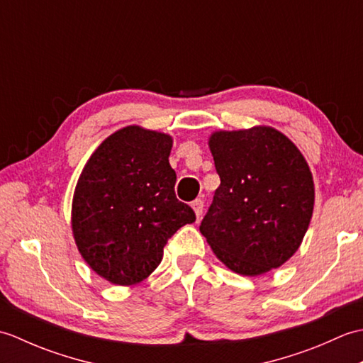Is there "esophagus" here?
Returning <instances> with one entry per match:
<instances>
[{"label": "esophagus", "instance_id": "obj_1", "mask_svg": "<svg viewBox=\"0 0 363 363\" xmlns=\"http://www.w3.org/2000/svg\"><path fill=\"white\" fill-rule=\"evenodd\" d=\"M191 207H194V211H195V213H196V218L199 220L201 218V215H203V211H204V201L203 199H195L194 203H191Z\"/></svg>", "mask_w": 363, "mask_h": 363}]
</instances>
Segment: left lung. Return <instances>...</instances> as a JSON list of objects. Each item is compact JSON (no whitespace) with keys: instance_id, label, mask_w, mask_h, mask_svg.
<instances>
[{"instance_id":"left-lung-1","label":"left lung","mask_w":363,"mask_h":363,"mask_svg":"<svg viewBox=\"0 0 363 363\" xmlns=\"http://www.w3.org/2000/svg\"><path fill=\"white\" fill-rule=\"evenodd\" d=\"M209 148L221 182L199 230L238 274L279 268L298 251L313 212V177L304 156L269 126L217 130Z\"/></svg>"}]
</instances>
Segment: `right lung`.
Segmentation results:
<instances>
[{
	"instance_id": "add662e5",
	"label": "right lung",
	"mask_w": 363,
	"mask_h": 363,
	"mask_svg": "<svg viewBox=\"0 0 363 363\" xmlns=\"http://www.w3.org/2000/svg\"><path fill=\"white\" fill-rule=\"evenodd\" d=\"M173 138L126 126L91 154L76 184L72 229L81 256L115 285H134L160 264L168 238L196 220L174 195Z\"/></svg>"
}]
</instances>
